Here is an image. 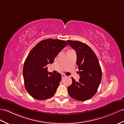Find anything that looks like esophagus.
I'll return each mask as SVG.
<instances>
[{
	"instance_id": "obj_1",
	"label": "esophagus",
	"mask_w": 124,
	"mask_h": 124,
	"mask_svg": "<svg viewBox=\"0 0 124 124\" xmlns=\"http://www.w3.org/2000/svg\"><path fill=\"white\" fill-rule=\"evenodd\" d=\"M62 78H65V77H66V75H65V74H64L62 75Z\"/></svg>"
}]
</instances>
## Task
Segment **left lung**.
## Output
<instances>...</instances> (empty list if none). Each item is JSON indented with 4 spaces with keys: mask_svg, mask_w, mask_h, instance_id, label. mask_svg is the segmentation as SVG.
<instances>
[{
    "mask_svg": "<svg viewBox=\"0 0 124 124\" xmlns=\"http://www.w3.org/2000/svg\"><path fill=\"white\" fill-rule=\"evenodd\" d=\"M67 41L76 52V64L80 76L78 81L71 78L72 84L68 87V94L77 101L88 100L97 92L101 83L102 71L100 64L88 45L79 41Z\"/></svg>",
    "mask_w": 124,
    "mask_h": 124,
    "instance_id": "1",
    "label": "left lung"
}]
</instances>
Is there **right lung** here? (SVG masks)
<instances>
[{"label":"right lung","instance_id":"1","mask_svg":"<svg viewBox=\"0 0 124 124\" xmlns=\"http://www.w3.org/2000/svg\"><path fill=\"white\" fill-rule=\"evenodd\" d=\"M67 45L65 40L48 39L39 42L29 52L24 62L23 77L25 88L33 98L45 100L55 93L62 75L49 72L46 66L54 62Z\"/></svg>","mask_w":124,"mask_h":124}]
</instances>
